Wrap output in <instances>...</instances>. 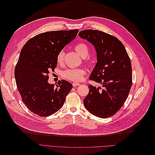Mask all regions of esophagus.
Returning <instances> with one entry per match:
<instances>
[{
  "label": "esophagus",
  "mask_w": 155,
  "mask_h": 155,
  "mask_svg": "<svg viewBox=\"0 0 155 155\" xmlns=\"http://www.w3.org/2000/svg\"><path fill=\"white\" fill-rule=\"evenodd\" d=\"M72 85H73V87H76V86H79V85H80V84L79 83H76V82H74L73 83H72Z\"/></svg>",
  "instance_id": "1"
}]
</instances>
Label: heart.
<instances>
[{
	"mask_svg": "<svg viewBox=\"0 0 155 155\" xmlns=\"http://www.w3.org/2000/svg\"><path fill=\"white\" fill-rule=\"evenodd\" d=\"M77 53L81 56L82 58H85L89 54L88 46L83 42L78 43L74 47ZM64 60V51L63 50L59 51L56 61L58 64H62ZM88 60H85V63H88ZM85 74V70L82 68H69L63 70L62 72V76L63 78L73 81H80L83 79L84 75Z\"/></svg>",
	"mask_w": 155,
	"mask_h": 155,
	"instance_id": "heart-1",
	"label": "heart"
}]
</instances>
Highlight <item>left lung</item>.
<instances>
[{"mask_svg":"<svg viewBox=\"0 0 155 155\" xmlns=\"http://www.w3.org/2000/svg\"><path fill=\"white\" fill-rule=\"evenodd\" d=\"M79 36L96 50L97 62L89 79L101 87L88 86L83 100L87 110L97 117L109 118L124 104L133 83L131 62L122 43L116 37L96 30H85Z\"/></svg>","mask_w":155,"mask_h":155,"instance_id":"8db88e82","label":"left lung"}]
</instances>
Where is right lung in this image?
Segmentation results:
<instances>
[{
	"label": "right lung",
	"instance_id": "1",
	"mask_svg": "<svg viewBox=\"0 0 155 155\" xmlns=\"http://www.w3.org/2000/svg\"><path fill=\"white\" fill-rule=\"evenodd\" d=\"M79 30L41 33L28 41L21 49L15 68L17 87L22 102L31 112L48 116L61 108L73 88L66 80L56 87L49 84L48 74L57 67L59 51L75 39Z\"/></svg>",
	"mask_w": 155,
	"mask_h": 155
}]
</instances>
